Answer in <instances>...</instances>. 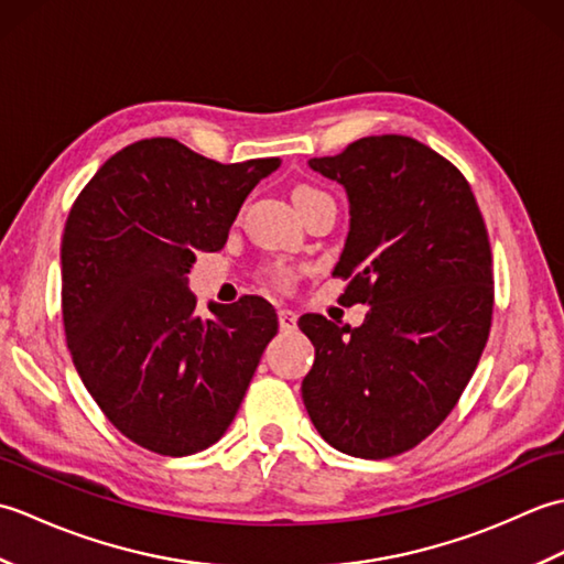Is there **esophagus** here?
<instances>
[{"mask_svg": "<svg viewBox=\"0 0 564 564\" xmlns=\"http://www.w3.org/2000/svg\"><path fill=\"white\" fill-rule=\"evenodd\" d=\"M279 325L283 332H295L297 329V315L293 310H279Z\"/></svg>", "mask_w": 564, "mask_h": 564, "instance_id": "esophagus-1", "label": "esophagus"}]
</instances>
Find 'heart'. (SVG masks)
I'll use <instances>...</instances> for the list:
<instances>
[{"label":"heart","mask_w":564,"mask_h":564,"mask_svg":"<svg viewBox=\"0 0 564 564\" xmlns=\"http://www.w3.org/2000/svg\"><path fill=\"white\" fill-rule=\"evenodd\" d=\"M319 194H325V191H319V188H315V186L303 184V186H297V188L293 191V198H295V203H301V200H305V198H313V196H319ZM267 279H269L273 285H279V289H289V285L293 283V271L285 269V267H271V269L267 271Z\"/></svg>","instance_id":"b5f03b06"}]
</instances>
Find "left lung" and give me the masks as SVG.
<instances>
[{
    "label": "left lung",
    "mask_w": 564,
    "mask_h": 564,
    "mask_svg": "<svg viewBox=\"0 0 564 564\" xmlns=\"http://www.w3.org/2000/svg\"><path fill=\"white\" fill-rule=\"evenodd\" d=\"M310 166L349 194L332 275L370 307L356 329L297 322L315 346L303 402L329 446L392 458L451 414L480 361L495 307L487 227L458 166L414 138H361Z\"/></svg>",
    "instance_id": "8db88e82"
}]
</instances>
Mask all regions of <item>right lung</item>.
I'll return each instance as SVG.
<instances>
[{"label":"right lung","mask_w":564,"mask_h":564,"mask_svg":"<svg viewBox=\"0 0 564 564\" xmlns=\"http://www.w3.org/2000/svg\"><path fill=\"white\" fill-rule=\"evenodd\" d=\"M279 166L220 164L150 138L106 160L72 203L59 249L65 339L94 402L142 448L178 458L213 446L279 332L259 295L198 315L186 279Z\"/></svg>","instance_id":"right-lung-1"}]
</instances>
